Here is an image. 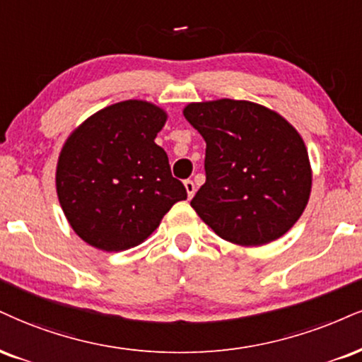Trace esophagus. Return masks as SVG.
I'll use <instances>...</instances> for the list:
<instances>
[{
	"label": "esophagus",
	"instance_id": "1",
	"mask_svg": "<svg viewBox=\"0 0 362 362\" xmlns=\"http://www.w3.org/2000/svg\"><path fill=\"white\" fill-rule=\"evenodd\" d=\"M184 185H185V189H187V195H189V199H192L194 194H195V190H197V189H195L194 180H190V178H189V180L184 182Z\"/></svg>",
	"mask_w": 362,
	"mask_h": 362
}]
</instances>
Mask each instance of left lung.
Wrapping results in <instances>:
<instances>
[{
	"instance_id": "obj_1",
	"label": "left lung",
	"mask_w": 362,
	"mask_h": 362,
	"mask_svg": "<svg viewBox=\"0 0 362 362\" xmlns=\"http://www.w3.org/2000/svg\"><path fill=\"white\" fill-rule=\"evenodd\" d=\"M206 139V184L190 206L217 236L243 246L275 241L302 216L312 172L297 129L247 101L219 99L184 110Z\"/></svg>"
}]
</instances>
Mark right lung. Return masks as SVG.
<instances>
[{"mask_svg": "<svg viewBox=\"0 0 362 362\" xmlns=\"http://www.w3.org/2000/svg\"><path fill=\"white\" fill-rule=\"evenodd\" d=\"M167 115L145 101L104 107L71 134L57 165V194L87 245L124 251L158 228L187 190L155 143Z\"/></svg>", "mask_w": 362, "mask_h": 362, "instance_id": "add662e5", "label": "right lung"}]
</instances>
